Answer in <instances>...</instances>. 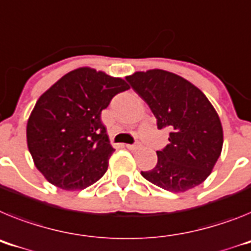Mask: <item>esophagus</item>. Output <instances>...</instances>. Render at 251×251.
Returning <instances> with one entry per match:
<instances>
[{
    "label": "esophagus",
    "mask_w": 251,
    "mask_h": 251,
    "mask_svg": "<svg viewBox=\"0 0 251 251\" xmlns=\"http://www.w3.org/2000/svg\"><path fill=\"white\" fill-rule=\"evenodd\" d=\"M126 147H127V149L128 150H129V151H137V150H138V149H140V145H127V146H126Z\"/></svg>",
    "instance_id": "1"
}]
</instances>
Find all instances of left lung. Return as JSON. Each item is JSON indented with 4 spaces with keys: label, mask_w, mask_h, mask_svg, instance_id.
Segmentation results:
<instances>
[{
    "label": "left lung",
    "mask_w": 251,
    "mask_h": 251,
    "mask_svg": "<svg viewBox=\"0 0 251 251\" xmlns=\"http://www.w3.org/2000/svg\"><path fill=\"white\" fill-rule=\"evenodd\" d=\"M126 80L149 104L158 129H170V143L156 151V166L141 171V175L174 193L202 184L215 168L224 145L221 121L207 96L181 76L158 68L138 71Z\"/></svg>",
    "instance_id": "obj_1"
}]
</instances>
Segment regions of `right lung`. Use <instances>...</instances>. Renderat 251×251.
Wrapping results in <instances>:
<instances>
[{"mask_svg":"<svg viewBox=\"0 0 251 251\" xmlns=\"http://www.w3.org/2000/svg\"><path fill=\"white\" fill-rule=\"evenodd\" d=\"M128 89L121 77L80 67L40 96L27 119L26 142L34 165L49 183L81 190L106 173L115 150L100 117L111 98Z\"/></svg>","mask_w":251,"mask_h":251,"instance_id":"obj_1","label":"right lung"}]
</instances>
